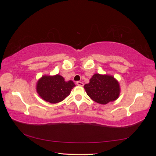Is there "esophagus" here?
<instances>
[{"label":"esophagus","instance_id":"34e87169","mask_svg":"<svg viewBox=\"0 0 156 156\" xmlns=\"http://www.w3.org/2000/svg\"><path fill=\"white\" fill-rule=\"evenodd\" d=\"M76 84H77L78 86H80V87H83V86L84 85L83 83H82V82H81V81H77Z\"/></svg>","mask_w":156,"mask_h":156}]
</instances>
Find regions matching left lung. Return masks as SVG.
<instances>
[{
  "mask_svg": "<svg viewBox=\"0 0 156 156\" xmlns=\"http://www.w3.org/2000/svg\"><path fill=\"white\" fill-rule=\"evenodd\" d=\"M84 88L93 101L102 105L117 100L120 92L119 83L108 75L94 74Z\"/></svg>",
  "mask_w": 156,
  "mask_h": 156,
  "instance_id": "left-lung-1",
  "label": "left lung"
}]
</instances>
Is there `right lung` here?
Segmentation results:
<instances>
[{"label":"right lung","instance_id":"add662e5","mask_svg":"<svg viewBox=\"0 0 156 156\" xmlns=\"http://www.w3.org/2000/svg\"><path fill=\"white\" fill-rule=\"evenodd\" d=\"M75 87L72 81H65L64 77L57 74L43 75L36 84V91L39 96L47 102L56 103L68 97Z\"/></svg>","mask_w":156,"mask_h":156}]
</instances>
